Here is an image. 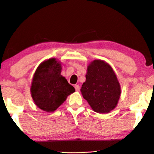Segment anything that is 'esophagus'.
<instances>
[{
  "label": "esophagus",
  "instance_id": "34e87169",
  "mask_svg": "<svg viewBox=\"0 0 154 154\" xmlns=\"http://www.w3.org/2000/svg\"><path fill=\"white\" fill-rule=\"evenodd\" d=\"M74 87H75V91H79V90H80V87H79V85H75Z\"/></svg>",
  "mask_w": 154,
  "mask_h": 154
}]
</instances>
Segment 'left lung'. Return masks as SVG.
I'll list each match as a JSON object with an SVG mask.
<instances>
[{"label":"left lung","mask_w":154,"mask_h":154,"mask_svg":"<svg viewBox=\"0 0 154 154\" xmlns=\"http://www.w3.org/2000/svg\"><path fill=\"white\" fill-rule=\"evenodd\" d=\"M85 77L81 92L91 109L103 114L115 109L121 88L112 67L103 60H95L88 65Z\"/></svg>","instance_id":"left-lung-1"}]
</instances>
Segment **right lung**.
I'll return each instance as SVG.
<instances>
[{"label": "right lung", "instance_id": "right-lung-1", "mask_svg": "<svg viewBox=\"0 0 154 154\" xmlns=\"http://www.w3.org/2000/svg\"><path fill=\"white\" fill-rule=\"evenodd\" d=\"M61 63L55 58L41 63L35 70L30 88L35 105L48 112H54L75 91L61 75Z\"/></svg>", "mask_w": 154, "mask_h": 154}]
</instances>
